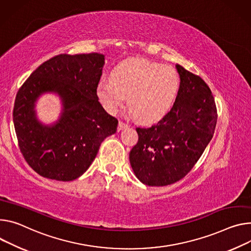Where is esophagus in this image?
Returning <instances> with one entry per match:
<instances>
[{
	"mask_svg": "<svg viewBox=\"0 0 251 251\" xmlns=\"http://www.w3.org/2000/svg\"><path fill=\"white\" fill-rule=\"evenodd\" d=\"M129 126V124L128 123H125V122H123V121H119V124H118V130L120 131V130H123L124 128H127Z\"/></svg>",
	"mask_w": 251,
	"mask_h": 251,
	"instance_id": "obj_1",
	"label": "esophagus"
}]
</instances>
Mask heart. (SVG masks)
Returning a JSON list of instances; mask_svg holds the SVG:
<instances>
[{
    "label": "heart",
    "mask_w": 251,
    "mask_h": 251,
    "mask_svg": "<svg viewBox=\"0 0 251 251\" xmlns=\"http://www.w3.org/2000/svg\"><path fill=\"white\" fill-rule=\"evenodd\" d=\"M180 79L173 67L145 59H129L112 72V80H103L97 96L110 113H116L127 100L132 115L143 122L161 119L173 106Z\"/></svg>",
    "instance_id": "obj_1"
}]
</instances>
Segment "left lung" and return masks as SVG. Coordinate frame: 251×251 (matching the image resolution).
I'll list each match as a JSON object with an SVG mask.
<instances>
[{
	"label": "left lung",
	"mask_w": 251,
	"mask_h": 251,
	"mask_svg": "<svg viewBox=\"0 0 251 251\" xmlns=\"http://www.w3.org/2000/svg\"><path fill=\"white\" fill-rule=\"evenodd\" d=\"M180 88L171 110L157 124L137 127L131 167L142 183L165 186L187 175L213 137L217 110L204 80L176 65Z\"/></svg>",
	"instance_id": "1"
}]
</instances>
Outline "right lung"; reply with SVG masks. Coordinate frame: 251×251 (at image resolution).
Returning a JSON list of instances; mask_svg holds the SVG:
<instances>
[{
  "instance_id": "add662e5",
  "label": "right lung",
  "mask_w": 251,
  "mask_h": 251,
  "mask_svg": "<svg viewBox=\"0 0 251 251\" xmlns=\"http://www.w3.org/2000/svg\"><path fill=\"white\" fill-rule=\"evenodd\" d=\"M104 55L61 54L44 62L19 89L13 121L21 153L39 175L58 181L80 177L95 159L103 140L117 131L118 120L97 96ZM54 92L63 109L53 126L35 117L34 103Z\"/></svg>"
}]
</instances>
